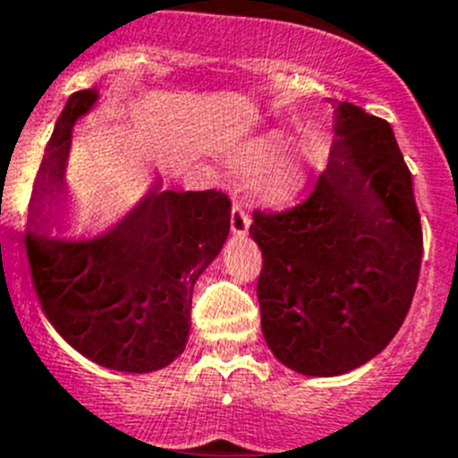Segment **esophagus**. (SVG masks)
<instances>
[{
  "mask_svg": "<svg viewBox=\"0 0 458 458\" xmlns=\"http://www.w3.org/2000/svg\"><path fill=\"white\" fill-rule=\"evenodd\" d=\"M249 225H251V218H249L247 211L240 205H233V209H231V233L235 238H244L249 231Z\"/></svg>",
  "mask_w": 458,
  "mask_h": 458,
  "instance_id": "34e87169",
  "label": "esophagus"
}]
</instances>
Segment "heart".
<instances>
[{"instance_id":"heart-1","label":"heart","mask_w":458,"mask_h":458,"mask_svg":"<svg viewBox=\"0 0 458 458\" xmlns=\"http://www.w3.org/2000/svg\"><path fill=\"white\" fill-rule=\"evenodd\" d=\"M282 130H268L262 134L233 143L225 154V163L235 174H251L261 169L256 176V194L271 207H284L298 196L306 182L304 148L289 145Z\"/></svg>"}]
</instances>
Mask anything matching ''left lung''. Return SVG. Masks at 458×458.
<instances>
[{
    "mask_svg": "<svg viewBox=\"0 0 458 458\" xmlns=\"http://www.w3.org/2000/svg\"><path fill=\"white\" fill-rule=\"evenodd\" d=\"M335 140L304 205L256 211L262 333L286 369L337 377L379 355L402 328L421 267V220L393 127L331 101Z\"/></svg>",
    "mask_w": 458,
    "mask_h": 458,
    "instance_id": "obj_1",
    "label": "left lung"
}]
</instances>
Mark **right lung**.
<instances>
[{"label": "right lung", "instance_id": "add662e5", "mask_svg": "<svg viewBox=\"0 0 458 458\" xmlns=\"http://www.w3.org/2000/svg\"><path fill=\"white\" fill-rule=\"evenodd\" d=\"M98 89L72 94L41 160L26 249L37 295L56 333L103 369L145 375L185 351L191 293L227 242L231 205L216 190H163L157 176L114 225L92 238H55L72 207V130Z\"/></svg>", "mask_w": 458, "mask_h": 458}]
</instances>
